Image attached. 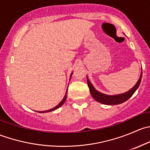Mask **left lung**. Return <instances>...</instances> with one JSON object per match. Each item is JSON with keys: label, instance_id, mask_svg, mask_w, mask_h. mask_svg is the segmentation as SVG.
Listing matches in <instances>:
<instances>
[{"label": "left lung", "instance_id": "obj_1", "mask_svg": "<svg viewBox=\"0 0 150 150\" xmlns=\"http://www.w3.org/2000/svg\"><path fill=\"white\" fill-rule=\"evenodd\" d=\"M142 71L141 72V76L139 79L138 82L137 83V84L131 89L128 91L125 92V93H122V94H118V95H115V96H110V95H106L104 93H100V92L97 91L96 89L94 88V87L93 86V85L91 83V82L89 81L88 78H87V82H88V86L89 90H90V93L91 94L92 97L95 99L97 102H100L102 104H107V105H115V104H121L122 102H125V101L128 100L130 97L132 96V95L134 94V92L137 91V89L138 88L139 86L141 81H142Z\"/></svg>", "mask_w": 150, "mask_h": 150}]
</instances>
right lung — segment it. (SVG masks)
I'll list each match as a JSON object with an SVG mask.
<instances>
[{
	"mask_svg": "<svg viewBox=\"0 0 150 150\" xmlns=\"http://www.w3.org/2000/svg\"><path fill=\"white\" fill-rule=\"evenodd\" d=\"M66 99H67V93H66V94H65V96H64V99H62V102H60L59 104H58V105L57 106H56L55 107H54V108L53 109H51V110H46V111H41V112H40V113H44V112H51V111H54V110H57V109H58L59 107H62V104L64 103V102H65V100H66Z\"/></svg>",
	"mask_w": 150,
	"mask_h": 150,
	"instance_id": "1",
	"label": "right lung"
}]
</instances>
